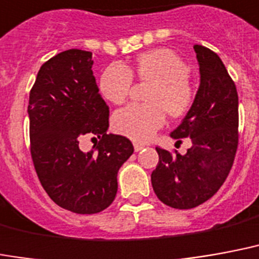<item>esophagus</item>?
<instances>
[{
  "instance_id": "esophagus-1",
  "label": "esophagus",
  "mask_w": 259,
  "mask_h": 259,
  "mask_svg": "<svg viewBox=\"0 0 259 259\" xmlns=\"http://www.w3.org/2000/svg\"><path fill=\"white\" fill-rule=\"evenodd\" d=\"M144 148V145L141 144H135V151L136 152H139V151H141V149Z\"/></svg>"
}]
</instances>
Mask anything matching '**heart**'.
<instances>
[{"label":"heart","mask_w":259,"mask_h":259,"mask_svg":"<svg viewBox=\"0 0 259 259\" xmlns=\"http://www.w3.org/2000/svg\"><path fill=\"white\" fill-rule=\"evenodd\" d=\"M132 76L151 85L144 96L147 104L129 105L114 115L112 126L120 136L145 143L163 126L164 112L180 119L191 110L195 91L188 79L189 67L171 49L140 53L129 67L119 63L107 66L99 78V92L112 104H122L130 95Z\"/></svg>","instance_id":"heart-1"}]
</instances>
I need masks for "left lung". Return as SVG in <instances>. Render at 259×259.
I'll return each instance as SVG.
<instances>
[{"label": "left lung", "mask_w": 259, "mask_h": 259, "mask_svg": "<svg viewBox=\"0 0 259 259\" xmlns=\"http://www.w3.org/2000/svg\"><path fill=\"white\" fill-rule=\"evenodd\" d=\"M200 72L195 100L171 137L181 143L189 137L187 154L156 148L159 163L152 188L160 202L173 208H193L211 198L231 171L237 149L239 97L235 82L217 53L193 47Z\"/></svg>", "instance_id": "left-lung-1"}]
</instances>
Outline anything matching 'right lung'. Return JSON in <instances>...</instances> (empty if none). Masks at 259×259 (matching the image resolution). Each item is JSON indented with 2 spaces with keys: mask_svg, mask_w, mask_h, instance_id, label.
<instances>
[{
  "mask_svg": "<svg viewBox=\"0 0 259 259\" xmlns=\"http://www.w3.org/2000/svg\"><path fill=\"white\" fill-rule=\"evenodd\" d=\"M91 52L64 51L44 63L30 92L34 167L49 198L76 214H96L114 202L118 171L133 154L123 136L107 135L110 110L93 76ZM101 139L89 153L82 135Z\"/></svg>",
  "mask_w": 259,
  "mask_h": 259,
  "instance_id": "right-lung-1",
  "label": "right lung"
}]
</instances>
